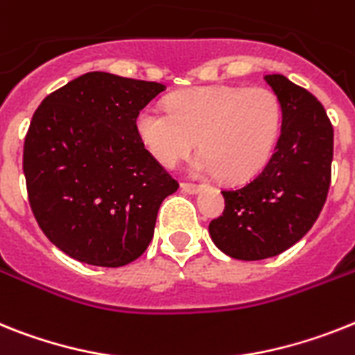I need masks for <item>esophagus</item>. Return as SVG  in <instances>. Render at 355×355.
Returning a JSON list of instances; mask_svg holds the SVG:
<instances>
[{
  "instance_id": "esophagus-1",
  "label": "esophagus",
  "mask_w": 355,
  "mask_h": 355,
  "mask_svg": "<svg viewBox=\"0 0 355 355\" xmlns=\"http://www.w3.org/2000/svg\"><path fill=\"white\" fill-rule=\"evenodd\" d=\"M200 184H193V182H182L180 184V189H182L184 193H196L198 189H200Z\"/></svg>"
}]
</instances>
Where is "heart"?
Returning a JSON list of instances; mask_svg holds the SVG:
<instances>
[{
    "label": "heart",
    "mask_w": 355,
    "mask_h": 355,
    "mask_svg": "<svg viewBox=\"0 0 355 355\" xmlns=\"http://www.w3.org/2000/svg\"><path fill=\"white\" fill-rule=\"evenodd\" d=\"M282 128L278 95L265 86H200L175 94L168 108L148 104L137 133L157 162L177 168L200 148L198 175L242 182L263 168Z\"/></svg>",
    "instance_id": "1"
}]
</instances>
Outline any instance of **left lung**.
I'll return each mask as SVG.
<instances>
[{
  "instance_id": "1",
  "label": "left lung",
  "mask_w": 355,
  "mask_h": 355,
  "mask_svg": "<svg viewBox=\"0 0 355 355\" xmlns=\"http://www.w3.org/2000/svg\"><path fill=\"white\" fill-rule=\"evenodd\" d=\"M282 104L274 153L252 180L223 189L225 209L211 220L220 251L236 260H263L302 240L320 216L332 177L334 128L323 104L285 76H265Z\"/></svg>"
}]
</instances>
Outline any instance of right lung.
I'll use <instances>...</instances> for the list:
<instances>
[{
    "instance_id": "obj_1",
    "label": "right lung",
    "mask_w": 355,
    "mask_h": 355,
    "mask_svg": "<svg viewBox=\"0 0 355 355\" xmlns=\"http://www.w3.org/2000/svg\"><path fill=\"white\" fill-rule=\"evenodd\" d=\"M164 90L90 71L34 112L23 146L28 204L64 254L122 267L148 249L160 204L178 182L144 148L137 115Z\"/></svg>"
}]
</instances>
